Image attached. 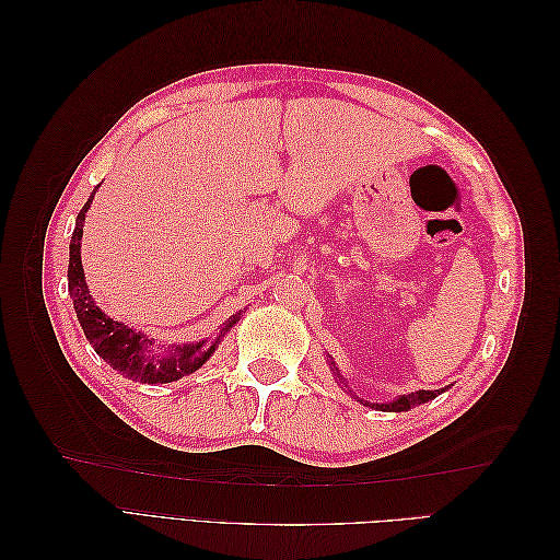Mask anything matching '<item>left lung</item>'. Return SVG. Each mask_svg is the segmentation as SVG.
<instances>
[{
    "instance_id": "8db88e82",
    "label": "left lung",
    "mask_w": 560,
    "mask_h": 560,
    "mask_svg": "<svg viewBox=\"0 0 560 560\" xmlns=\"http://www.w3.org/2000/svg\"><path fill=\"white\" fill-rule=\"evenodd\" d=\"M336 376L341 378V374H338V371H336ZM444 389H446V387H444ZM444 389H418V393L404 395V397H399V399H395V401H387V404H369V401H366V406H371V409H381V411H409L411 406L425 404V401L434 399L436 395H442ZM360 401H362V399H360Z\"/></svg>"
}]
</instances>
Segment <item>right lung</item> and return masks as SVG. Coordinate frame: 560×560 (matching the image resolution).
<instances>
[{
	"label": "right lung",
	"instance_id": "1",
	"mask_svg": "<svg viewBox=\"0 0 560 560\" xmlns=\"http://www.w3.org/2000/svg\"><path fill=\"white\" fill-rule=\"evenodd\" d=\"M91 202H93V196L86 200V206H83L81 212L77 214V226H74L72 243H70V268H67L70 296L74 301L79 325H81L83 334H86L89 343L112 369H116L118 374L126 378H132V381L173 383V381H179L184 376L194 374L196 369H200L210 360V354L214 352L219 341H222V336L235 325V322H238L241 313L233 315L226 322V327L214 338L212 346H206V341H198V343L177 346L173 352H167V354L151 352L154 341H151L147 334L135 331V329L121 325V322L107 317L95 306L91 294H89V284H86V278H83V268H81V235H83V219H86Z\"/></svg>",
	"mask_w": 560,
	"mask_h": 560
}]
</instances>
